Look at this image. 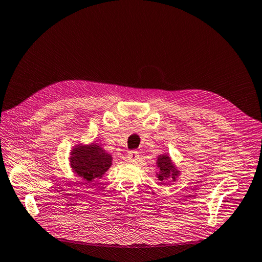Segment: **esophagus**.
<instances>
[{
	"mask_svg": "<svg viewBox=\"0 0 262 262\" xmlns=\"http://www.w3.org/2000/svg\"><path fill=\"white\" fill-rule=\"evenodd\" d=\"M138 158H139V152L137 150H130L128 152V155H127V159H128V162L132 164L136 163Z\"/></svg>",
	"mask_w": 262,
	"mask_h": 262,
	"instance_id": "1",
	"label": "esophagus"
}]
</instances>
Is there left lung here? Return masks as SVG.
I'll return each mask as SVG.
<instances>
[{
	"instance_id": "1",
	"label": "left lung",
	"mask_w": 262,
	"mask_h": 262,
	"mask_svg": "<svg viewBox=\"0 0 262 262\" xmlns=\"http://www.w3.org/2000/svg\"><path fill=\"white\" fill-rule=\"evenodd\" d=\"M157 166L159 168L158 179L160 182L167 179L168 177H171L173 180L178 176V170H176L175 167L171 164L170 158L167 155L159 156L157 159Z\"/></svg>"
}]
</instances>
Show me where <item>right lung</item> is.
Here are the masks:
<instances>
[{
    "label": "right lung",
    "instance_id": "right-lung-1",
    "mask_svg": "<svg viewBox=\"0 0 262 262\" xmlns=\"http://www.w3.org/2000/svg\"><path fill=\"white\" fill-rule=\"evenodd\" d=\"M71 155V165L74 171L86 182L99 179L112 165V156L96 144L77 146Z\"/></svg>",
    "mask_w": 262,
    "mask_h": 262
}]
</instances>
